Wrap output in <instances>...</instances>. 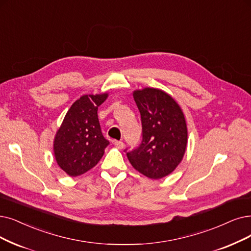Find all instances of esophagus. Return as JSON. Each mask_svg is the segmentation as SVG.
Returning <instances> with one entry per match:
<instances>
[{
  "label": "esophagus",
  "instance_id": "34e87169",
  "mask_svg": "<svg viewBox=\"0 0 251 251\" xmlns=\"http://www.w3.org/2000/svg\"><path fill=\"white\" fill-rule=\"evenodd\" d=\"M114 145L118 148V149H123L125 147V143L123 141H114Z\"/></svg>",
  "mask_w": 251,
  "mask_h": 251
}]
</instances>
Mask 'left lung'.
Returning <instances> with one entry per match:
<instances>
[{
	"mask_svg": "<svg viewBox=\"0 0 251 251\" xmlns=\"http://www.w3.org/2000/svg\"><path fill=\"white\" fill-rule=\"evenodd\" d=\"M141 115L142 141L126 152L138 172L151 179L172 173L181 162L187 144L184 114L175 100L157 88L146 87L133 94Z\"/></svg>",
	"mask_w": 251,
	"mask_h": 251,
	"instance_id": "8db88e82",
	"label": "left lung"
}]
</instances>
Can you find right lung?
Segmentation results:
<instances>
[{
    "mask_svg": "<svg viewBox=\"0 0 251 251\" xmlns=\"http://www.w3.org/2000/svg\"><path fill=\"white\" fill-rule=\"evenodd\" d=\"M108 94L84 95L68 110L57 129L53 150L57 165L72 177L84 174L102 158L109 145L102 134L98 107Z\"/></svg>",
    "mask_w": 251,
    "mask_h": 251,
    "instance_id": "right-lung-1",
    "label": "right lung"
}]
</instances>
